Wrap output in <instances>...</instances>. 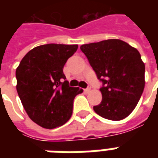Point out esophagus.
<instances>
[{
	"label": "esophagus",
	"mask_w": 158,
	"mask_h": 158,
	"mask_svg": "<svg viewBox=\"0 0 158 158\" xmlns=\"http://www.w3.org/2000/svg\"><path fill=\"white\" fill-rule=\"evenodd\" d=\"M90 89H91V87H90V85H89L86 89H85V92H89V90H90Z\"/></svg>",
	"instance_id": "obj_1"
}]
</instances>
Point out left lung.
<instances>
[{"label": "left lung", "instance_id": "8db88e82", "mask_svg": "<svg viewBox=\"0 0 158 158\" xmlns=\"http://www.w3.org/2000/svg\"><path fill=\"white\" fill-rule=\"evenodd\" d=\"M102 83V100L93 109L104 118L118 121L135 108L145 87V64L139 52L121 40L80 46Z\"/></svg>", "mask_w": 158, "mask_h": 158}]
</instances>
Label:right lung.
Wrapping results in <instances>:
<instances>
[{"label":"right lung","mask_w":158,"mask_h":158,"mask_svg":"<svg viewBox=\"0 0 158 158\" xmlns=\"http://www.w3.org/2000/svg\"><path fill=\"white\" fill-rule=\"evenodd\" d=\"M78 45L46 44L26 54L16 70L17 91L30 119L45 129L63 125L71 118L73 99L83 92L70 87L63 67Z\"/></svg>","instance_id":"1"}]
</instances>
